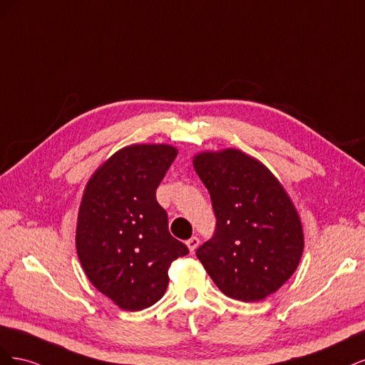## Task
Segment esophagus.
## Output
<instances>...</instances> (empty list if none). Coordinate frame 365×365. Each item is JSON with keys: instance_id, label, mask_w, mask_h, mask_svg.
Listing matches in <instances>:
<instances>
[{"instance_id": "1", "label": "esophagus", "mask_w": 365, "mask_h": 365, "mask_svg": "<svg viewBox=\"0 0 365 365\" xmlns=\"http://www.w3.org/2000/svg\"><path fill=\"white\" fill-rule=\"evenodd\" d=\"M185 244H187V247H189L190 252H195V250L200 247V239H197L196 236H193V237H190L189 240H187Z\"/></svg>"}]
</instances>
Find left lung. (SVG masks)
<instances>
[{"mask_svg":"<svg viewBox=\"0 0 365 365\" xmlns=\"http://www.w3.org/2000/svg\"><path fill=\"white\" fill-rule=\"evenodd\" d=\"M193 165L216 216L197 259L227 297L263 300L289 280L302 259L303 228L292 201L260 161L240 150L204 152Z\"/></svg>","mask_w":365,"mask_h":365,"instance_id":"obj_1","label":"left lung"}]
</instances>
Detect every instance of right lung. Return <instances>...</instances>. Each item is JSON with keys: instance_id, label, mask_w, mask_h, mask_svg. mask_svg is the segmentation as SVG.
<instances>
[{"instance_id": "add662e5", "label": "right lung", "mask_w": 365, "mask_h": 365, "mask_svg": "<svg viewBox=\"0 0 365 365\" xmlns=\"http://www.w3.org/2000/svg\"><path fill=\"white\" fill-rule=\"evenodd\" d=\"M168 145L118 150L88 181L77 217L76 248L86 277L125 311L155 304L169 267L189 254L169 233L155 192L176 158Z\"/></svg>"}]
</instances>
